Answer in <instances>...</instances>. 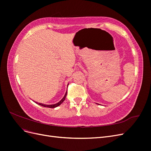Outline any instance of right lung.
Here are the masks:
<instances>
[{
    "label": "right lung",
    "instance_id": "right-lung-1",
    "mask_svg": "<svg viewBox=\"0 0 151 151\" xmlns=\"http://www.w3.org/2000/svg\"><path fill=\"white\" fill-rule=\"evenodd\" d=\"M67 90L66 91V93L65 94L64 96H63V98L60 100V101H59L58 103H56V104H50V105H47V104H42V103H37V102H35L36 104H38L39 105H40V106H44V107H47V108H55V107H57L59 105H60L63 101H64V100L65 99V98H66V96H67Z\"/></svg>",
    "mask_w": 151,
    "mask_h": 151
}]
</instances>
